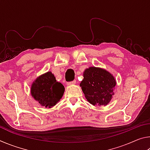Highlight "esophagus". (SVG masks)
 <instances>
[{"label":"esophagus","mask_w":150,"mask_h":150,"mask_svg":"<svg viewBox=\"0 0 150 150\" xmlns=\"http://www.w3.org/2000/svg\"><path fill=\"white\" fill-rule=\"evenodd\" d=\"M76 83V81L75 80H73L72 81H70V82H68L67 83V85H75Z\"/></svg>","instance_id":"1"}]
</instances>
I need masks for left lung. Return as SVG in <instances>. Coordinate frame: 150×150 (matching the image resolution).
I'll return each mask as SVG.
<instances>
[{
    "label": "left lung",
    "instance_id": "left-lung-1",
    "mask_svg": "<svg viewBox=\"0 0 150 150\" xmlns=\"http://www.w3.org/2000/svg\"><path fill=\"white\" fill-rule=\"evenodd\" d=\"M80 86L88 102L93 105H107L116 85L113 76L105 69L91 67L85 71Z\"/></svg>",
    "mask_w": 150,
    "mask_h": 150
}]
</instances>
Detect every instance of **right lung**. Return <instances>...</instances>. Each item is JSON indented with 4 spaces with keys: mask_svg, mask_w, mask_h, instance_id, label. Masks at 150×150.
I'll return each instance as SVG.
<instances>
[{
    "mask_svg": "<svg viewBox=\"0 0 150 150\" xmlns=\"http://www.w3.org/2000/svg\"><path fill=\"white\" fill-rule=\"evenodd\" d=\"M65 87L57 82L52 72H47L36 79L31 87L32 96L45 108L55 106L62 98Z\"/></svg>",
    "mask_w": 150,
    "mask_h": 150,
    "instance_id": "obj_1",
    "label": "right lung"
}]
</instances>
